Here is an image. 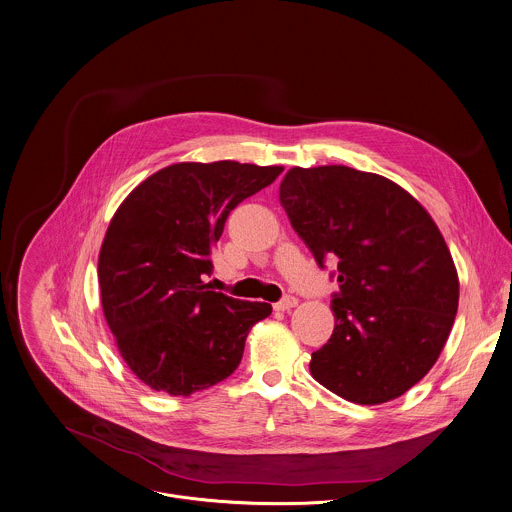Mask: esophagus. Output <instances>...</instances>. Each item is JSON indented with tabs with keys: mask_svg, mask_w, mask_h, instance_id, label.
Here are the masks:
<instances>
[{
	"mask_svg": "<svg viewBox=\"0 0 512 512\" xmlns=\"http://www.w3.org/2000/svg\"><path fill=\"white\" fill-rule=\"evenodd\" d=\"M296 304H298V300H296L294 296H284L281 302H277V304H275V310H277V312H284V310H292V308H294Z\"/></svg>",
	"mask_w": 512,
	"mask_h": 512,
	"instance_id": "esophagus-1",
	"label": "esophagus"
}]
</instances>
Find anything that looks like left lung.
<instances>
[{"mask_svg":"<svg viewBox=\"0 0 512 512\" xmlns=\"http://www.w3.org/2000/svg\"><path fill=\"white\" fill-rule=\"evenodd\" d=\"M279 200L316 263L338 259L336 326L312 353V377L355 404L404 395L438 361L457 312V269L436 222L397 182L343 165L292 167Z\"/></svg>","mask_w":512,"mask_h":512,"instance_id":"left-lung-1","label":"left lung"}]
</instances>
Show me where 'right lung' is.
I'll return each mask as SVG.
<instances>
[{
	"label": "right lung",
	"mask_w": 512,
	"mask_h": 512,
	"mask_svg": "<svg viewBox=\"0 0 512 512\" xmlns=\"http://www.w3.org/2000/svg\"><path fill=\"white\" fill-rule=\"evenodd\" d=\"M283 167L237 161L176 163L119 204L98 255L104 318L133 375L190 397L237 369L249 330L273 308L210 290V247L229 212Z\"/></svg>",
	"instance_id": "add662e5"
}]
</instances>
